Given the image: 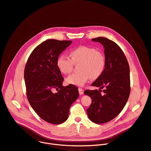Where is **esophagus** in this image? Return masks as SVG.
I'll return each mask as SVG.
<instances>
[{"mask_svg":"<svg viewBox=\"0 0 151 151\" xmlns=\"http://www.w3.org/2000/svg\"><path fill=\"white\" fill-rule=\"evenodd\" d=\"M78 91H79V93H80V95H82L84 93V90L82 88H78Z\"/></svg>","mask_w":151,"mask_h":151,"instance_id":"1","label":"esophagus"}]
</instances>
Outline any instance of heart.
I'll list each match as a JSON object with an SVG mask.
<instances>
[{
  "instance_id": "heart-1",
  "label": "heart",
  "mask_w": 151,
  "mask_h": 151,
  "mask_svg": "<svg viewBox=\"0 0 151 151\" xmlns=\"http://www.w3.org/2000/svg\"><path fill=\"white\" fill-rule=\"evenodd\" d=\"M71 59L62 54L58 57L56 64L63 74H70L73 65H78L80 72L68 76L66 82L68 84L83 86L91 78L93 80L100 77L104 71L106 59L104 54L95 47L81 46L70 52Z\"/></svg>"
}]
</instances>
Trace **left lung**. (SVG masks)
Instances as JSON below:
<instances>
[{"mask_svg":"<svg viewBox=\"0 0 151 151\" xmlns=\"http://www.w3.org/2000/svg\"><path fill=\"white\" fill-rule=\"evenodd\" d=\"M92 40L100 43L105 48L104 71L92 84L100 89L105 88L104 93L97 89L86 90L84 93L92 99L87 109L89 119L94 123L104 124L119 114L128 100L130 93V68L124 52L115 42L101 37Z\"/></svg>","mask_w":151,"mask_h":151,"instance_id":"left-lung-1","label":"left lung"}]
</instances>
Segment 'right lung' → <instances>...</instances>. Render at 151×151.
Returning a JSON list of instances; mask_svg holds the SVG:
<instances>
[{"label": "right lung", "mask_w": 151, "mask_h": 151, "mask_svg": "<svg viewBox=\"0 0 151 151\" xmlns=\"http://www.w3.org/2000/svg\"><path fill=\"white\" fill-rule=\"evenodd\" d=\"M71 40L50 39L32 52L24 69L27 97L30 105L43 120L52 124L64 122L71 104L79 96L74 85L63 86V78L56 62ZM58 92L54 93L53 90Z\"/></svg>", "instance_id": "1"}]
</instances>
